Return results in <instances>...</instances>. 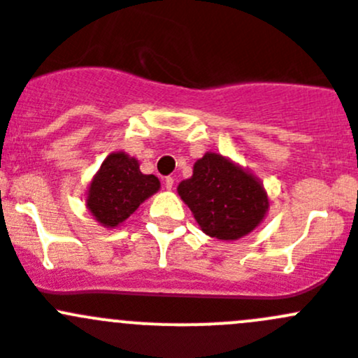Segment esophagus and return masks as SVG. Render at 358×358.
I'll return each mask as SVG.
<instances>
[{"instance_id":"34e87169","label":"esophagus","mask_w":358,"mask_h":358,"mask_svg":"<svg viewBox=\"0 0 358 358\" xmlns=\"http://www.w3.org/2000/svg\"><path fill=\"white\" fill-rule=\"evenodd\" d=\"M164 187L168 190H171L173 187H175V178H173V176H166V178H164Z\"/></svg>"}]
</instances>
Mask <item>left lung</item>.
<instances>
[{
	"mask_svg": "<svg viewBox=\"0 0 358 358\" xmlns=\"http://www.w3.org/2000/svg\"><path fill=\"white\" fill-rule=\"evenodd\" d=\"M178 194L203 233L219 240L249 235L268 212V196L252 173L219 153L206 152Z\"/></svg>",
	"mask_w": 358,
	"mask_h": 358,
	"instance_id": "obj_1",
	"label": "left lung"
}]
</instances>
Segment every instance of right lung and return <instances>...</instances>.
Returning <instances> with one entry per match:
<instances>
[{"label": "right lung", "instance_id": "1", "mask_svg": "<svg viewBox=\"0 0 358 358\" xmlns=\"http://www.w3.org/2000/svg\"><path fill=\"white\" fill-rule=\"evenodd\" d=\"M159 189L160 182L155 175H143L134 157L115 152L106 157L93 176L86 206L103 228H116Z\"/></svg>", "mask_w": 358, "mask_h": 358}]
</instances>
